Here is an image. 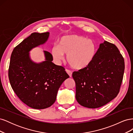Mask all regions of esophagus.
Returning a JSON list of instances; mask_svg holds the SVG:
<instances>
[{
    "instance_id": "obj_1",
    "label": "esophagus",
    "mask_w": 133,
    "mask_h": 133,
    "mask_svg": "<svg viewBox=\"0 0 133 133\" xmlns=\"http://www.w3.org/2000/svg\"><path fill=\"white\" fill-rule=\"evenodd\" d=\"M65 71H66V72L67 73V74L69 75L70 77H71V76H72V72H71L70 70H68V69H66Z\"/></svg>"
}]
</instances>
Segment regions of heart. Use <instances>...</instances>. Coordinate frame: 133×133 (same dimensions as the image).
I'll list each match as a JSON object with an SVG mask.
<instances>
[{
	"label": "heart",
	"mask_w": 133,
	"mask_h": 133,
	"mask_svg": "<svg viewBox=\"0 0 133 133\" xmlns=\"http://www.w3.org/2000/svg\"><path fill=\"white\" fill-rule=\"evenodd\" d=\"M96 53V45L91 39L82 35L72 34L64 35L54 45L51 54L55 62H61L66 55L68 63L74 69H85L93 61Z\"/></svg>",
	"instance_id": "b5f03b06"
}]
</instances>
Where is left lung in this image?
Segmentation results:
<instances>
[{
  "label": "left lung",
  "instance_id": "obj_1",
  "mask_svg": "<svg viewBox=\"0 0 133 133\" xmlns=\"http://www.w3.org/2000/svg\"><path fill=\"white\" fill-rule=\"evenodd\" d=\"M124 69V60L118 48L107 41L100 44L90 65L72 74L78 103L92 109L110 102L119 93Z\"/></svg>",
  "mask_w": 133,
  "mask_h": 133
}]
</instances>
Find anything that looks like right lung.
I'll return each instance as SVG.
<instances>
[{"instance_id": "add662e5", "label": "right lung", "mask_w": 133, "mask_h": 133, "mask_svg": "<svg viewBox=\"0 0 133 133\" xmlns=\"http://www.w3.org/2000/svg\"><path fill=\"white\" fill-rule=\"evenodd\" d=\"M49 32L33 33L23 40L12 51L8 71L12 89L26 105L43 109L53 105L60 85L69 78L65 69L55 65L51 54L44 51L45 61L35 63L30 58L29 51L45 44Z\"/></svg>"}]
</instances>
